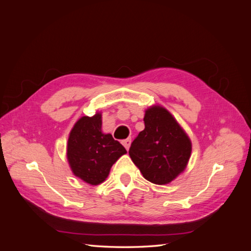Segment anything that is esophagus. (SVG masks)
<instances>
[{
  "mask_svg": "<svg viewBox=\"0 0 251 251\" xmlns=\"http://www.w3.org/2000/svg\"><path fill=\"white\" fill-rule=\"evenodd\" d=\"M131 142H132L131 138H127V139H125V140L123 141V144H124V146H125V148H126V150H128V149H130V147H131Z\"/></svg>",
  "mask_w": 251,
  "mask_h": 251,
  "instance_id": "1",
  "label": "esophagus"
}]
</instances>
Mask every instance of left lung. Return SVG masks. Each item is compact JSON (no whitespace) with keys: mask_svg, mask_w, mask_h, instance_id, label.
I'll list each match as a JSON object with an SVG mask.
<instances>
[{"mask_svg":"<svg viewBox=\"0 0 251 251\" xmlns=\"http://www.w3.org/2000/svg\"><path fill=\"white\" fill-rule=\"evenodd\" d=\"M144 130L132 142L128 154L142 176L154 184H168L186 169L192 141L172 114L159 104L144 114Z\"/></svg>","mask_w":251,"mask_h":251,"instance_id":"obj_1","label":"left lung"}]
</instances>
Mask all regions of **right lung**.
<instances>
[{
  "mask_svg": "<svg viewBox=\"0 0 251 251\" xmlns=\"http://www.w3.org/2000/svg\"><path fill=\"white\" fill-rule=\"evenodd\" d=\"M101 112L80 117L69 134L67 160L74 176L91 185L107 179L112 165L126 154V149L101 130Z\"/></svg>",
  "mask_w": 251,
  "mask_h": 251,
  "instance_id": "obj_1",
  "label": "right lung"
}]
</instances>
